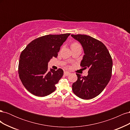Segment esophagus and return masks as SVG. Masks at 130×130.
<instances>
[{"mask_svg":"<svg viewBox=\"0 0 130 130\" xmlns=\"http://www.w3.org/2000/svg\"><path fill=\"white\" fill-rule=\"evenodd\" d=\"M70 74V73L69 72L66 71V72H64V75H66V76H68Z\"/></svg>","mask_w":130,"mask_h":130,"instance_id":"obj_1","label":"esophagus"}]
</instances>
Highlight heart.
<instances>
[{
	"mask_svg": "<svg viewBox=\"0 0 130 130\" xmlns=\"http://www.w3.org/2000/svg\"><path fill=\"white\" fill-rule=\"evenodd\" d=\"M80 46L79 45H78L77 43H73V44L72 45V46Z\"/></svg>",
	"mask_w": 130,
	"mask_h": 130,
	"instance_id": "1",
	"label": "heart"
}]
</instances>
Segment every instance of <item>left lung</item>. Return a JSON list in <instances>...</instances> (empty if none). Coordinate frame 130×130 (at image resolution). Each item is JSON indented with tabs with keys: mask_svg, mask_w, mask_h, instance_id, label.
<instances>
[{
	"mask_svg": "<svg viewBox=\"0 0 130 130\" xmlns=\"http://www.w3.org/2000/svg\"><path fill=\"white\" fill-rule=\"evenodd\" d=\"M71 36L80 43L84 50L80 66L85 69L89 68L87 76L76 74L77 80L72 85L73 91L81 99H91L103 92L111 79L112 59L101 42L85 35Z\"/></svg>",
	"mask_w": 130,
	"mask_h": 130,
	"instance_id": "obj_1",
	"label": "left lung"
}]
</instances>
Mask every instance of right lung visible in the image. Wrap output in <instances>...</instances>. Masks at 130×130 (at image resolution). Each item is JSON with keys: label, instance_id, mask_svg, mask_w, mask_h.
<instances>
[{"label": "right lung", "instance_id": "add662e5", "mask_svg": "<svg viewBox=\"0 0 130 130\" xmlns=\"http://www.w3.org/2000/svg\"><path fill=\"white\" fill-rule=\"evenodd\" d=\"M70 34L48 35L35 39L26 46L19 57L18 74L23 86L37 96L49 95L63 75L60 68L48 70V63L57 57L60 47Z\"/></svg>", "mask_w": 130, "mask_h": 130}]
</instances>
